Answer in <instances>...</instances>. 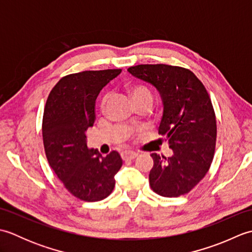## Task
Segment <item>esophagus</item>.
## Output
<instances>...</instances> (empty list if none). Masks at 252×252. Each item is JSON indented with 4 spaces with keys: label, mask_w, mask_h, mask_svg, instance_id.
I'll return each mask as SVG.
<instances>
[{
    "label": "esophagus",
    "mask_w": 252,
    "mask_h": 252,
    "mask_svg": "<svg viewBox=\"0 0 252 252\" xmlns=\"http://www.w3.org/2000/svg\"><path fill=\"white\" fill-rule=\"evenodd\" d=\"M137 156H138L137 153L130 152V151H126L121 153V158L123 160H132V159H135Z\"/></svg>",
    "instance_id": "esophagus-1"
}]
</instances>
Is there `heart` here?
Masks as SVG:
<instances>
[{
  "mask_svg": "<svg viewBox=\"0 0 252 252\" xmlns=\"http://www.w3.org/2000/svg\"><path fill=\"white\" fill-rule=\"evenodd\" d=\"M129 92L131 94V97L134 101V104H149L152 106L153 100H154V96L152 91L149 90L146 85L143 84H132L129 87ZM107 99H108V96L105 95L101 98L100 103H99V110L103 112L105 110V107L107 104Z\"/></svg>",
  "mask_w": 252,
  "mask_h": 252,
  "instance_id": "obj_1",
  "label": "heart"
}]
</instances>
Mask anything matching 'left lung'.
Instances as JSON below:
<instances>
[{
  "label": "left lung",
  "instance_id": "left-lung-1",
  "mask_svg": "<svg viewBox=\"0 0 252 252\" xmlns=\"http://www.w3.org/2000/svg\"><path fill=\"white\" fill-rule=\"evenodd\" d=\"M161 94L163 115L159 134L167 137L171 157L152 154L149 185L162 197L186 195L205 178L215 157L217 119L205 85L180 66L137 65L127 69Z\"/></svg>",
  "mask_w": 252,
  "mask_h": 252
}]
</instances>
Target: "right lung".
<instances>
[{"mask_svg": "<svg viewBox=\"0 0 252 252\" xmlns=\"http://www.w3.org/2000/svg\"><path fill=\"white\" fill-rule=\"evenodd\" d=\"M121 69L87 70L63 77L46 99L42 120L44 151L51 168L72 196L99 201L115 187L122 159L117 152L106 157L87 146V131L95 121V100Z\"/></svg>", "mask_w": 252, "mask_h": 252, "instance_id": "1", "label": "right lung"}]
</instances>
